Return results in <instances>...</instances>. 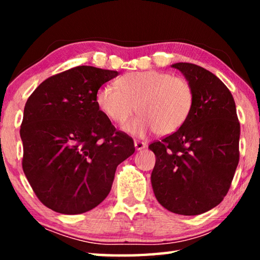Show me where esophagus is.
<instances>
[{
  "instance_id": "obj_1",
  "label": "esophagus",
  "mask_w": 260,
  "mask_h": 260,
  "mask_svg": "<svg viewBox=\"0 0 260 260\" xmlns=\"http://www.w3.org/2000/svg\"><path fill=\"white\" fill-rule=\"evenodd\" d=\"M134 144H135V149L136 150H142L147 147V143L146 142H142V141H134Z\"/></svg>"
}]
</instances>
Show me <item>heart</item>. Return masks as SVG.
<instances>
[{
    "mask_svg": "<svg viewBox=\"0 0 260 260\" xmlns=\"http://www.w3.org/2000/svg\"><path fill=\"white\" fill-rule=\"evenodd\" d=\"M116 85L100 87L96 104L118 125L125 124L136 110L140 114L125 129L138 136L153 131L158 135L174 133L187 121L195 102L191 83L169 72H131L118 79Z\"/></svg>",
    "mask_w": 260,
    "mask_h": 260,
    "instance_id": "heart-1",
    "label": "heart"
}]
</instances>
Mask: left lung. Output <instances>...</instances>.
Instances as JSON below:
<instances>
[{
	"label": "left lung",
	"mask_w": 260,
	"mask_h": 260,
	"mask_svg": "<svg viewBox=\"0 0 260 260\" xmlns=\"http://www.w3.org/2000/svg\"><path fill=\"white\" fill-rule=\"evenodd\" d=\"M172 68L191 83L195 102L181 128L149 146L156 156L151 184L165 209L197 215L230 190L240 159V121L230 89L212 72L191 63Z\"/></svg>",
	"instance_id": "left-lung-1"
}]
</instances>
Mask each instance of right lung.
<instances>
[{
    "instance_id": "right-lung-1",
    "label": "right lung",
    "mask_w": 260,
    "mask_h": 260,
    "mask_svg": "<svg viewBox=\"0 0 260 260\" xmlns=\"http://www.w3.org/2000/svg\"><path fill=\"white\" fill-rule=\"evenodd\" d=\"M117 71L76 67L39 85L25 104L23 171L43 205L63 214L87 212L111 190L117 166L135 151L96 104Z\"/></svg>"
}]
</instances>
